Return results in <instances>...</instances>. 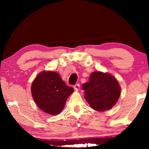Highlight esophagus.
Listing matches in <instances>:
<instances>
[{"label":"esophagus","instance_id":"esophagus-1","mask_svg":"<svg viewBox=\"0 0 149 149\" xmlns=\"http://www.w3.org/2000/svg\"><path fill=\"white\" fill-rule=\"evenodd\" d=\"M74 89H75V91H79V88H80V85H79V84L75 85L74 86Z\"/></svg>","mask_w":149,"mask_h":149}]
</instances>
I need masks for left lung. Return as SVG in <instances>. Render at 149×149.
Instances as JSON below:
<instances>
[{
    "instance_id": "left-lung-1",
    "label": "left lung",
    "mask_w": 149,
    "mask_h": 149,
    "mask_svg": "<svg viewBox=\"0 0 149 149\" xmlns=\"http://www.w3.org/2000/svg\"><path fill=\"white\" fill-rule=\"evenodd\" d=\"M82 89L91 107L99 112L112 108L117 102L121 93L116 78L101 72L92 73L89 82L83 84Z\"/></svg>"
}]
</instances>
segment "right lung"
Segmentation results:
<instances>
[{
  "label": "right lung",
  "instance_id": "add662e5",
  "mask_svg": "<svg viewBox=\"0 0 149 149\" xmlns=\"http://www.w3.org/2000/svg\"><path fill=\"white\" fill-rule=\"evenodd\" d=\"M74 89L65 85L60 75L53 72H42L31 85V93L37 107L43 112L56 115L61 112Z\"/></svg>",
  "mask_w": 149,
  "mask_h": 149
}]
</instances>
